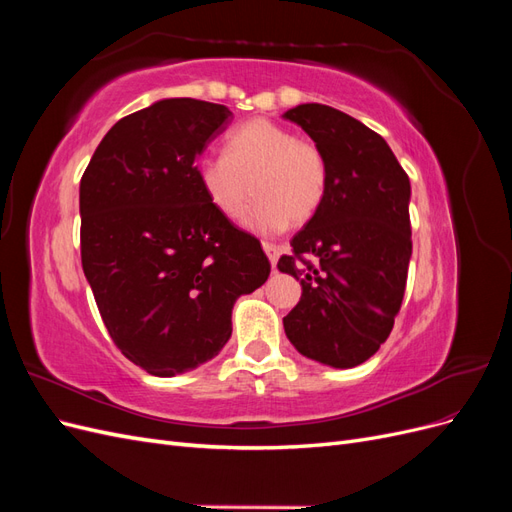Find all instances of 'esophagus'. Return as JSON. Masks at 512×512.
I'll list each match as a JSON object with an SVG mask.
<instances>
[{"mask_svg": "<svg viewBox=\"0 0 512 512\" xmlns=\"http://www.w3.org/2000/svg\"><path fill=\"white\" fill-rule=\"evenodd\" d=\"M262 250L267 252L269 262H271V267H275V265H277V258H280V247L273 245V243H269V241H265V243H262Z\"/></svg>", "mask_w": 512, "mask_h": 512, "instance_id": "34e87169", "label": "esophagus"}]
</instances>
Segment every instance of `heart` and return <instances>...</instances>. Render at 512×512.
Masks as SVG:
<instances>
[{
  "mask_svg": "<svg viewBox=\"0 0 512 512\" xmlns=\"http://www.w3.org/2000/svg\"><path fill=\"white\" fill-rule=\"evenodd\" d=\"M198 181L209 203L230 220L245 211L254 184L258 200L243 224L275 235L290 220L305 222L316 213L327 190V160L288 128L252 119L228 134L224 153L198 162Z\"/></svg>",
  "mask_w": 512,
  "mask_h": 512,
  "instance_id": "b5f03b06",
  "label": "heart"
}]
</instances>
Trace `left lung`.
Segmentation results:
<instances>
[{"label": "left lung", "mask_w": 512, "mask_h": 512, "mask_svg": "<svg viewBox=\"0 0 512 512\" xmlns=\"http://www.w3.org/2000/svg\"><path fill=\"white\" fill-rule=\"evenodd\" d=\"M282 117L327 160L322 203L277 262L303 288L284 331L307 359L356 367L386 342L404 301L410 179L380 134L333 106L299 104Z\"/></svg>", "instance_id": "obj_1"}]
</instances>
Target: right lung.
Here are the masks:
<instances>
[{
	"mask_svg": "<svg viewBox=\"0 0 512 512\" xmlns=\"http://www.w3.org/2000/svg\"><path fill=\"white\" fill-rule=\"evenodd\" d=\"M230 119L224 104L153 102L106 132L81 179L85 277L115 346L151 376L218 356L235 301L271 273L198 181L196 158Z\"/></svg>",
	"mask_w": 512,
	"mask_h": 512,
	"instance_id": "1",
	"label": "right lung"
}]
</instances>
